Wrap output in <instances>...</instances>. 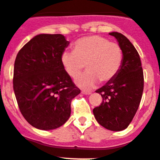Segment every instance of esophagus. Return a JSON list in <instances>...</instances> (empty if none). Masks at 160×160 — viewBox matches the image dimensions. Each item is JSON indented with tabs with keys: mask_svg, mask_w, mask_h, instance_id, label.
Masks as SVG:
<instances>
[{
	"mask_svg": "<svg viewBox=\"0 0 160 160\" xmlns=\"http://www.w3.org/2000/svg\"><path fill=\"white\" fill-rule=\"evenodd\" d=\"M82 94H85V95H90L92 92H89V91H85V90H82Z\"/></svg>",
	"mask_w": 160,
	"mask_h": 160,
	"instance_id": "esophagus-1",
	"label": "esophagus"
}]
</instances>
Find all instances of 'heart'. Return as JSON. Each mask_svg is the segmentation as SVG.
<instances>
[{"label": "heart", "instance_id": "obj_1", "mask_svg": "<svg viewBox=\"0 0 160 160\" xmlns=\"http://www.w3.org/2000/svg\"><path fill=\"white\" fill-rule=\"evenodd\" d=\"M73 48L74 51L61 53V63L64 72L73 78L80 75L85 64L87 72L75 81L82 88H91L99 81L105 83L113 79L122 65L121 46L107 38L85 36L75 41Z\"/></svg>", "mask_w": 160, "mask_h": 160}]
</instances>
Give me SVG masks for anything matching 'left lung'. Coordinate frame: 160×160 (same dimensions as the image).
I'll return each mask as SVG.
<instances>
[{
  "label": "left lung",
  "instance_id": "8db88e82",
  "mask_svg": "<svg viewBox=\"0 0 160 160\" xmlns=\"http://www.w3.org/2000/svg\"><path fill=\"white\" fill-rule=\"evenodd\" d=\"M114 36L123 51V62L116 76L96 92L102 102L93 109L97 122L114 132L128 127L140 104L144 88L143 70L140 57L133 44L121 33H109Z\"/></svg>",
  "mask_w": 160,
  "mask_h": 160
}]
</instances>
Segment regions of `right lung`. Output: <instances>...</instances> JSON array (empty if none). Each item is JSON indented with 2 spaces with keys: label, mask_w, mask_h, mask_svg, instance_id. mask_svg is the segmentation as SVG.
<instances>
[{
  "label": "right lung",
  "mask_w": 160,
  "mask_h": 160,
  "mask_svg": "<svg viewBox=\"0 0 160 160\" xmlns=\"http://www.w3.org/2000/svg\"><path fill=\"white\" fill-rule=\"evenodd\" d=\"M68 45L61 34H39L15 58V97L22 116L36 128L47 131L62 126L70 118L72 99L81 92L61 63Z\"/></svg>",
  "instance_id": "1"
}]
</instances>
